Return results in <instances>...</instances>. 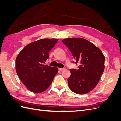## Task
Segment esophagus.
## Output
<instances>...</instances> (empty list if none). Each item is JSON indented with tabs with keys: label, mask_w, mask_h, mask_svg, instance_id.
I'll list each match as a JSON object with an SVG mask.
<instances>
[{
	"label": "esophagus",
	"mask_w": 121,
	"mask_h": 121,
	"mask_svg": "<svg viewBox=\"0 0 121 121\" xmlns=\"http://www.w3.org/2000/svg\"><path fill=\"white\" fill-rule=\"evenodd\" d=\"M58 69H59V70L60 71H62L64 70L65 69L64 68H58Z\"/></svg>",
	"instance_id": "34e87169"
}]
</instances>
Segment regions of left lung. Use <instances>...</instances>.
I'll use <instances>...</instances> for the list:
<instances>
[{
	"label": "left lung",
	"mask_w": 121,
	"mask_h": 121,
	"mask_svg": "<svg viewBox=\"0 0 121 121\" xmlns=\"http://www.w3.org/2000/svg\"><path fill=\"white\" fill-rule=\"evenodd\" d=\"M62 41L71 52L78 69H70L68 79L69 87L73 92L84 94L92 90L104 69L105 57L101 50L93 43L82 38H68Z\"/></svg>",
	"instance_id": "1"
}]
</instances>
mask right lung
Instances as JSON below:
<instances>
[{
  "label": "right lung",
  "mask_w": 121,
  "mask_h": 121,
  "mask_svg": "<svg viewBox=\"0 0 121 121\" xmlns=\"http://www.w3.org/2000/svg\"><path fill=\"white\" fill-rule=\"evenodd\" d=\"M58 39H41L29 43L16 58V70L27 88L34 93L48 89L58 72L57 68L43 64L49 57V52Z\"/></svg>",
  "instance_id": "1"
}]
</instances>
